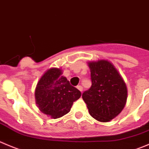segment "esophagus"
<instances>
[{"label": "esophagus", "mask_w": 149, "mask_h": 149, "mask_svg": "<svg viewBox=\"0 0 149 149\" xmlns=\"http://www.w3.org/2000/svg\"><path fill=\"white\" fill-rule=\"evenodd\" d=\"M77 89H79V90L81 92L82 91H83V87H82V86H81V85H79V86H77Z\"/></svg>", "instance_id": "34e87169"}]
</instances>
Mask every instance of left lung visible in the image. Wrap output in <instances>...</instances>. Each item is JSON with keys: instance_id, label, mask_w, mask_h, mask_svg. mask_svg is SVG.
Returning <instances> with one entry per match:
<instances>
[{"instance_id": "8db88e82", "label": "left lung", "mask_w": 149, "mask_h": 149, "mask_svg": "<svg viewBox=\"0 0 149 149\" xmlns=\"http://www.w3.org/2000/svg\"><path fill=\"white\" fill-rule=\"evenodd\" d=\"M92 86L84 92L82 98L91 116L101 122H108L123 110L127 98L126 84L108 60L88 63Z\"/></svg>"}]
</instances>
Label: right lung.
<instances>
[{"instance_id":"1","label":"right lung","mask_w":149,"mask_h":149,"mask_svg":"<svg viewBox=\"0 0 149 149\" xmlns=\"http://www.w3.org/2000/svg\"><path fill=\"white\" fill-rule=\"evenodd\" d=\"M62 70L53 68L40 79L35 92L36 104L44 114L57 119L70 111L73 102L81 95L80 91L71 86Z\"/></svg>"}]
</instances>
